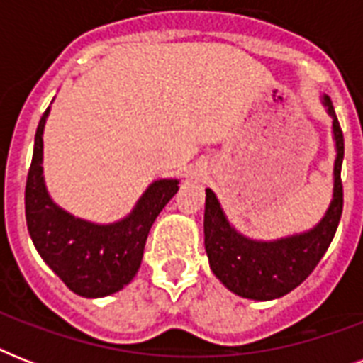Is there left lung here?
Returning <instances> with one entry per match:
<instances>
[{"mask_svg":"<svg viewBox=\"0 0 363 363\" xmlns=\"http://www.w3.org/2000/svg\"><path fill=\"white\" fill-rule=\"evenodd\" d=\"M322 104L333 118L335 139V165H333V198L326 215L313 230L277 241H254L228 222L215 192L207 188L205 198V250L216 279L241 298L267 299L282 298L292 292L313 273L316 264L326 254L337 232L343 213V182L341 165L345 156V139L332 99L324 96Z\"/></svg>","mask_w":363,"mask_h":363,"instance_id":"obj_1","label":"left lung"}]
</instances>
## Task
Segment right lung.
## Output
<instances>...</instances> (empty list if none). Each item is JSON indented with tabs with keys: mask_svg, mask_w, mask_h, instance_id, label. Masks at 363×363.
Listing matches in <instances>:
<instances>
[{
	"mask_svg": "<svg viewBox=\"0 0 363 363\" xmlns=\"http://www.w3.org/2000/svg\"><path fill=\"white\" fill-rule=\"evenodd\" d=\"M35 131L33 158L26 181V222L31 241L47 265L82 298L115 294L135 277L156 216L179 190V181H154L130 215L107 226L81 220L54 203L43 179V130Z\"/></svg>",
	"mask_w": 363,
	"mask_h": 363,
	"instance_id": "right-lung-1",
	"label": "right lung"
}]
</instances>
